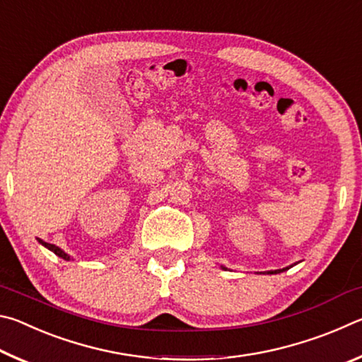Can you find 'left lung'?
Returning <instances> with one entry per match:
<instances>
[{"mask_svg": "<svg viewBox=\"0 0 362 362\" xmlns=\"http://www.w3.org/2000/svg\"><path fill=\"white\" fill-rule=\"evenodd\" d=\"M287 269V268H286ZM281 272H284V269H276V272H269V274H273V273H281Z\"/></svg>", "mask_w": 362, "mask_h": 362, "instance_id": "1", "label": "left lung"}]
</instances>
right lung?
<instances>
[{
    "mask_svg": "<svg viewBox=\"0 0 362 362\" xmlns=\"http://www.w3.org/2000/svg\"><path fill=\"white\" fill-rule=\"evenodd\" d=\"M38 241H40V243L42 244V246H45V247H47L49 250H52V252H54V254H56V255H59V257H62V259H65V260H70V255H69V254H65L62 249H59L57 246H54V244H49V243H45V241H42V240H38Z\"/></svg>",
    "mask_w": 362,
    "mask_h": 362,
    "instance_id": "right-lung-1",
    "label": "right lung"
}]
</instances>
